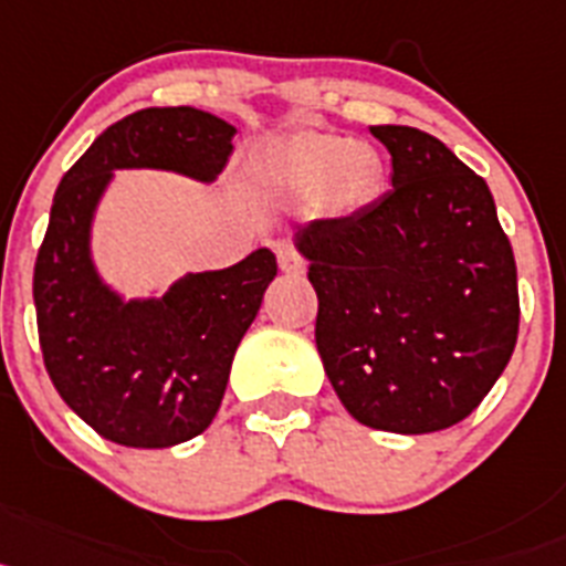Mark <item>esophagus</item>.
<instances>
[{
    "mask_svg": "<svg viewBox=\"0 0 566 566\" xmlns=\"http://www.w3.org/2000/svg\"><path fill=\"white\" fill-rule=\"evenodd\" d=\"M304 264L307 262H304V255L296 248H290V244L279 248V268H282V273L296 276V273H304Z\"/></svg>",
    "mask_w": 566,
    "mask_h": 566,
    "instance_id": "34e87169",
    "label": "esophagus"
}]
</instances>
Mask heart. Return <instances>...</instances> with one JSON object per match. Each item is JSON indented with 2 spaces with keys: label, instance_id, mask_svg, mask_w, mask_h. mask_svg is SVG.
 <instances>
[{
  "label": "heart",
  "instance_id": "b5f03b06",
  "mask_svg": "<svg viewBox=\"0 0 566 566\" xmlns=\"http://www.w3.org/2000/svg\"><path fill=\"white\" fill-rule=\"evenodd\" d=\"M262 170L276 188L290 193L318 190L324 208L333 213H356L376 199L381 188V159L370 145L336 134H296L262 161Z\"/></svg>",
  "mask_w": 566,
  "mask_h": 566
}]
</instances>
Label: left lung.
<instances>
[{"label": "left lung", "mask_w": 566, "mask_h": 566, "mask_svg": "<svg viewBox=\"0 0 566 566\" xmlns=\"http://www.w3.org/2000/svg\"><path fill=\"white\" fill-rule=\"evenodd\" d=\"M392 190L298 230L333 390L373 430L419 436L484 401L518 338V276L488 181L419 127H370Z\"/></svg>", "instance_id": "8db88e82"}]
</instances>
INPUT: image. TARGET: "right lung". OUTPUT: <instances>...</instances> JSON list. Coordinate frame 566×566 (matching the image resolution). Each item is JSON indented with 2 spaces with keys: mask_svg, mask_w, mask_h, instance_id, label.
<instances>
[{
  "mask_svg": "<svg viewBox=\"0 0 566 566\" xmlns=\"http://www.w3.org/2000/svg\"><path fill=\"white\" fill-rule=\"evenodd\" d=\"M233 136L213 113L145 107L107 127L59 181L33 268L39 347L65 405L113 444L159 450L208 430L276 255L262 248L228 270L181 279L159 302L122 304L87 255L93 208L116 167L216 179Z\"/></svg>",
  "mask_w": 566,
  "mask_h": 566,
  "instance_id": "add662e5",
  "label": "right lung"
}]
</instances>
